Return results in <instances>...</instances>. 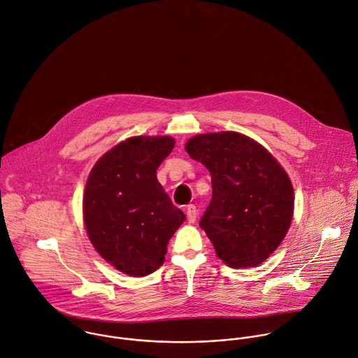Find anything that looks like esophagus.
Wrapping results in <instances>:
<instances>
[{"instance_id": "1", "label": "esophagus", "mask_w": 358, "mask_h": 358, "mask_svg": "<svg viewBox=\"0 0 358 358\" xmlns=\"http://www.w3.org/2000/svg\"><path fill=\"white\" fill-rule=\"evenodd\" d=\"M196 215H198V210H196L195 205H188L187 206V219L189 223H195Z\"/></svg>"}]
</instances>
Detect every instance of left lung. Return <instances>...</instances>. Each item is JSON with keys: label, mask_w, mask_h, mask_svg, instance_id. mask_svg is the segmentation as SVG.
Instances as JSON below:
<instances>
[{"label": "left lung", "mask_w": 358, "mask_h": 358, "mask_svg": "<svg viewBox=\"0 0 358 358\" xmlns=\"http://www.w3.org/2000/svg\"><path fill=\"white\" fill-rule=\"evenodd\" d=\"M185 149L212 177V199L199 226L231 268H254L280 245L292 224L294 189L285 169L238 132L191 138Z\"/></svg>", "instance_id": "obj_1"}]
</instances>
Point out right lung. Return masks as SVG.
Here are the masks:
<instances>
[{
	"mask_svg": "<svg viewBox=\"0 0 358 358\" xmlns=\"http://www.w3.org/2000/svg\"><path fill=\"white\" fill-rule=\"evenodd\" d=\"M170 136H134L92 169L83 195V220L96 251L134 278L164 262L169 240L185 215L160 185L156 170L171 153Z\"/></svg>",
	"mask_w": 358,
	"mask_h": 358,
	"instance_id": "right-lung-1",
	"label": "right lung"
}]
</instances>
